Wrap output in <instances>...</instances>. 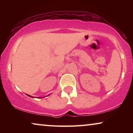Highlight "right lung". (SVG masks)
<instances>
[{
  "instance_id": "right-lung-1",
  "label": "right lung",
  "mask_w": 133,
  "mask_h": 133,
  "mask_svg": "<svg viewBox=\"0 0 133 133\" xmlns=\"http://www.w3.org/2000/svg\"><path fill=\"white\" fill-rule=\"evenodd\" d=\"M27 95H28V96H29V97H32V96H30V95H28V94H27ZM38 98V97H37ZM41 98H42V97H41Z\"/></svg>"
}]
</instances>
